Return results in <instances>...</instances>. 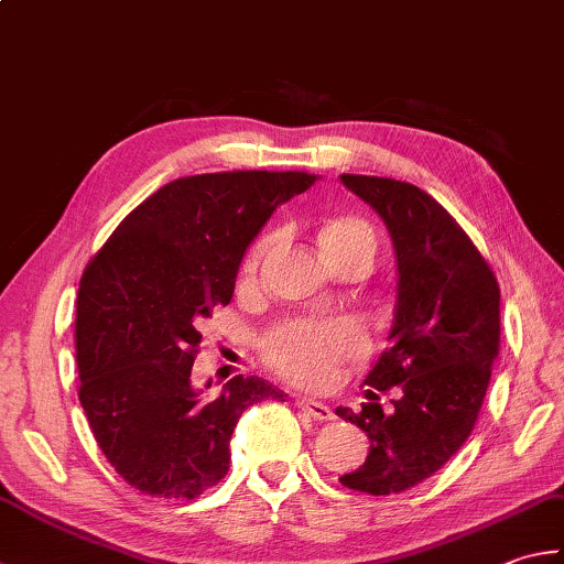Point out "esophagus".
<instances>
[{
  "instance_id": "esophagus-1",
  "label": "esophagus",
  "mask_w": 564,
  "mask_h": 564,
  "mask_svg": "<svg viewBox=\"0 0 564 564\" xmlns=\"http://www.w3.org/2000/svg\"><path fill=\"white\" fill-rule=\"evenodd\" d=\"M296 405H300L306 414H312V417H314V420H318V422L334 420V410L328 408V405H324V402H318V400L300 398V400H296Z\"/></svg>"
}]
</instances>
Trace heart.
Returning a JSON list of instances; mask_svg holds the SVG:
<instances>
[{
	"instance_id": "b5f03b06",
	"label": "heart",
	"mask_w": 564,
	"mask_h": 564,
	"mask_svg": "<svg viewBox=\"0 0 564 564\" xmlns=\"http://www.w3.org/2000/svg\"><path fill=\"white\" fill-rule=\"evenodd\" d=\"M272 238H262L254 246L246 262L242 278L252 280L260 270V262L268 252ZM318 248L328 262L341 258H366L373 262L378 250L376 230L368 220L358 216H336L326 220L318 230ZM366 334L348 318H290L260 338V354L264 364L278 370L280 376L302 386H326L336 376L344 360L364 354Z\"/></svg>"
}]
</instances>
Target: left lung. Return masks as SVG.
Here are the masks:
<instances>
[{"label": "left lung", "mask_w": 564, "mask_h": 564, "mask_svg": "<svg viewBox=\"0 0 564 564\" xmlns=\"http://www.w3.org/2000/svg\"><path fill=\"white\" fill-rule=\"evenodd\" d=\"M341 182L386 220L398 258L390 346L364 386L402 390L390 414L373 390L360 412L336 410L370 440L341 484L390 496L430 479L469 440L501 346V290L464 228L422 188L364 174Z\"/></svg>", "instance_id": "left-lung-1"}]
</instances>
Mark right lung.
I'll return each instance as SVG.
<instances>
[{
  "label": "right lung",
  "instance_id": "obj_1",
  "mask_svg": "<svg viewBox=\"0 0 564 564\" xmlns=\"http://www.w3.org/2000/svg\"><path fill=\"white\" fill-rule=\"evenodd\" d=\"M306 172L184 176L142 200L88 262L76 302L78 398L93 437L137 491L196 498L230 466L240 414L284 392L258 376L218 398L191 386L200 324L230 304L238 264Z\"/></svg>",
  "mask_w": 564,
  "mask_h": 564
}]
</instances>
